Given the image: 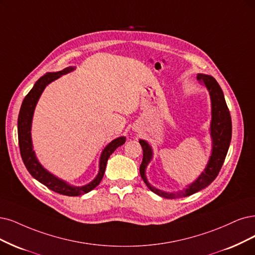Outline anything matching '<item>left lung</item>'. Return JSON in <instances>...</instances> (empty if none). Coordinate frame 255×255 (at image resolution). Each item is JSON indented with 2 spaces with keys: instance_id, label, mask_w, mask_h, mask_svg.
I'll list each match as a JSON object with an SVG mask.
<instances>
[{
  "instance_id": "1",
  "label": "left lung",
  "mask_w": 255,
  "mask_h": 255,
  "mask_svg": "<svg viewBox=\"0 0 255 255\" xmlns=\"http://www.w3.org/2000/svg\"><path fill=\"white\" fill-rule=\"evenodd\" d=\"M197 81L204 84L210 94L211 99V124L210 135L212 138V150L209 162L207 164L204 172L196 178L192 184L188 185L186 189L174 192H166L150 185L146 177V168L152 159V148L146 140L139 139V144L143 148V161L139 166V173L143 181L150 190L155 194L163 196L165 199H178V197L189 196L204 188L208 187L218 176L224 161L227 155L232 135V123L230 112L226 104L224 93L219 83L211 75L199 73L196 77Z\"/></svg>"
}]
</instances>
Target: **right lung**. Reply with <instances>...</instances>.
<instances>
[{
	"instance_id": "right-lung-1",
	"label": "right lung",
	"mask_w": 255,
	"mask_h": 255,
	"mask_svg": "<svg viewBox=\"0 0 255 255\" xmlns=\"http://www.w3.org/2000/svg\"><path fill=\"white\" fill-rule=\"evenodd\" d=\"M74 69L75 67H67L63 69L62 71H58V72H47L46 74L43 75V77H41L39 80H37L32 89L28 92V94L25 97L20 109V113H18V119H17L18 146H20L21 156L28 172H29L36 181H39L40 183L45 185L47 188H49L50 190L56 193L68 195V196L82 195L94 189V188L101 183L104 173H105V169H106L109 156L115 152V150L118 147L122 146L126 142L125 136H120L116 139H113L112 142H110L105 148H104L100 156L98 175L92 182L81 187L71 186L68 183L61 180V178L54 176L52 173L47 171L46 169L41 165V163L37 161L35 153L33 151L31 132H30L32 117H33V112L36 106V103L39 101L41 94L47 85L50 84L54 80L59 79L61 75L68 73Z\"/></svg>"
}]
</instances>
